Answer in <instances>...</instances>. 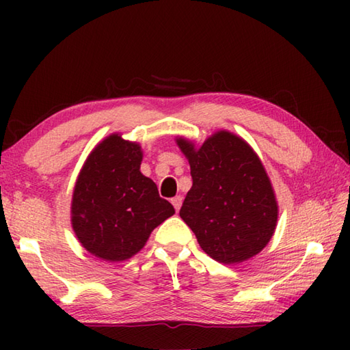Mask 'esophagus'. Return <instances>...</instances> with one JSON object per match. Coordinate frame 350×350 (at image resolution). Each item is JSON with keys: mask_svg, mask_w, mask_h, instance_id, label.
<instances>
[{"mask_svg": "<svg viewBox=\"0 0 350 350\" xmlns=\"http://www.w3.org/2000/svg\"><path fill=\"white\" fill-rule=\"evenodd\" d=\"M171 204H173V206L176 208V211H179V210H180V206H182V198H180V196H176V198H173V199H171Z\"/></svg>", "mask_w": 350, "mask_h": 350, "instance_id": "34e87169", "label": "esophagus"}]
</instances>
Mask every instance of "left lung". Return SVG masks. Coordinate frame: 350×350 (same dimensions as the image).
Segmentation results:
<instances>
[{"instance_id":"obj_1","label":"left lung","mask_w":350,"mask_h":350,"mask_svg":"<svg viewBox=\"0 0 350 350\" xmlns=\"http://www.w3.org/2000/svg\"><path fill=\"white\" fill-rule=\"evenodd\" d=\"M188 159L193 187L180 208L202 250L217 262L239 264L269 244L278 200L262 162L247 142L219 129L202 145L176 137Z\"/></svg>"}]
</instances>
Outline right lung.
I'll list each match as a JSON object with an SVG mask.
<instances>
[{"mask_svg": "<svg viewBox=\"0 0 350 350\" xmlns=\"http://www.w3.org/2000/svg\"><path fill=\"white\" fill-rule=\"evenodd\" d=\"M137 142L114 133L98 142L77 177L70 224L85 250L108 262L137 254L157 225L174 215L150 177L140 173Z\"/></svg>", "mask_w": 350, "mask_h": 350, "instance_id": "1", "label": "right lung"}]
</instances>
